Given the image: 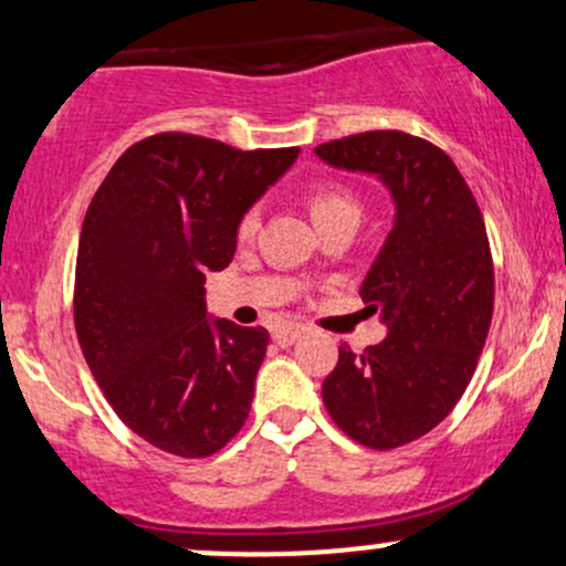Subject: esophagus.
Wrapping results in <instances>:
<instances>
[{
	"mask_svg": "<svg viewBox=\"0 0 566 566\" xmlns=\"http://www.w3.org/2000/svg\"><path fill=\"white\" fill-rule=\"evenodd\" d=\"M301 333H303V327H297V325H284V327H279V331H273L271 338L276 340L279 346H290V344H295L297 338H301Z\"/></svg>",
	"mask_w": 566,
	"mask_h": 566,
	"instance_id": "obj_1",
	"label": "esophagus"
}]
</instances>
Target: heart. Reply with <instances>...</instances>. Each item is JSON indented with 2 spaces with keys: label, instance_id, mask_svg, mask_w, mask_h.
<instances>
[{
  "label": "heart",
  "instance_id": "heart-1",
  "mask_svg": "<svg viewBox=\"0 0 566 566\" xmlns=\"http://www.w3.org/2000/svg\"><path fill=\"white\" fill-rule=\"evenodd\" d=\"M308 212H312V220L316 222L322 233L327 228H333L335 222L340 220H359V198L346 188V185L338 182H325V185H314L306 196ZM260 228V209L250 207L239 214L235 220V239L239 241H250Z\"/></svg>",
  "mask_w": 566,
  "mask_h": 566
}]
</instances>
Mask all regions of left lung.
<instances>
[{"mask_svg":"<svg viewBox=\"0 0 566 566\" xmlns=\"http://www.w3.org/2000/svg\"><path fill=\"white\" fill-rule=\"evenodd\" d=\"M316 155L387 182L395 228L365 276L368 312L389 335L338 363L322 381L335 424L359 446L389 451L438 427L475 374L494 314V263L473 190L454 160L406 132L325 142Z\"/></svg>","mask_w":566,"mask_h":566,"instance_id":"8db88e82","label":"left lung"}]
</instances>
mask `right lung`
Masks as SVG:
<instances>
[{"mask_svg":"<svg viewBox=\"0 0 566 566\" xmlns=\"http://www.w3.org/2000/svg\"><path fill=\"white\" fill-rule=\"evenodd\" d=\"M295 158L164 132L128 147L91 198L74 331L112 411L166 454L212 457L250 416L269 331L209 325L203 282L231 263L239 214Z\"/></svg>","mask_w":566,"mask_h":566,"instance_id":"right-lung-1","label":"right lung"}]
</instances>
